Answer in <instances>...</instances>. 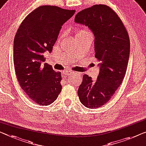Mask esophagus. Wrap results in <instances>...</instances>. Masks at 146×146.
Returning a JSON list of instances; mask_svg holds the SVG:
<instances>
[{"mask_svg": "<svg viewBox=\"0 0 146 146\" xmlns=\"http://www.w3.org/2000/svg\"><path fill=\"white\" fill-rule=\"evenodd\" d=\"M75 72H74V71H64V72L62 73V75L64 76H69V75H75Z\"/></svg>", "mask_w": 146, "mask_h": 146, "instance_id": "esophagus-1", "label": "esophagus"}]
</instances>
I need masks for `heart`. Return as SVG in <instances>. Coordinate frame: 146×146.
Instances as JSON below:
<instances>
[{"mask_svg":"<svg viewBox=\"0 0 146 146\" xmlns=\"http://www.w3.org/2000/svg\"><path fill=\"white\" fill-rule=\"evenodd\" d=\"M90 33V31H89L88 29L83 28V29H80L78 30V31H77V33H76V35H79V34H81V33Z\"/></svg>","mask_w":146,"mask_h":146,"instance_id":"heart-1","label":"heart"}]
</instances>
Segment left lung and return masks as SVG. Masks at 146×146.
I'll return each mask as SVG.
<instances>
[{
  "label": "left lung",
  "mask_w": 146,
  "mask_h": 146,
  "mask_svg": "<svg viewBox=\"0 0 146 146\" xmlns=\"http://www.w3.org/2000/svg\"><path fill=\"white\" fill-rule=\"evenodd\" d=\"M94 34L95 58L100 62L97 79L84 75L78 89L82 104L88 108L103 106L121 85L127 71L130 39L126 27L114 10L104 4L82 10L75 17Z\"/></svg>",
  "instance_id": "left-lung-1"
}]
</instances>
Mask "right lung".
Wrapping results in <instances>:
<instances>
[{
    "instance_id": "obj_1",
    "label": "right lung",
    "mask_w": 146,
    "mask_h": 146,
    "mask_svg": "<svg viewBox=\"0 0 146 146\" xmlns=\"http://www.w3.org/2000/svg\"><path fill=\"white\" fill-rule=\"evenodd\" d=\"M75 10L42 6L25 17L14 40V64L21 88L32 100L48 106L62 90L60 72L44 63L45 52H52L62 25Z\"/></svg>"
}]
</instances>
